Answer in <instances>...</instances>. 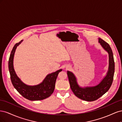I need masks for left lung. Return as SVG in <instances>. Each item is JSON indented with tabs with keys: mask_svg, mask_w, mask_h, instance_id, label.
<instances>
[{
	"mask_svg": "<svg viewBox=\"0 0 122 122\" xmlns=\"http://www.w3.org/2000/svg\"><path fill=\"white\" fill-rule=\"evenodd\" d=\"M100 43L109 54V68L107 75L102 81L96 86L82 88L77 83L74 75L70 72H67L69 83L72 92L76 97L86 101H94L101 97L108 91L111 86L114 73V61L112 50L109 44L101 39H99Z\"/></svg>",
	"mask_w": 122,
	"mask_h": 122,
	"instance_id": "1",
	"label": "left lung"
}]
</instances>
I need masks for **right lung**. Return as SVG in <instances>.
<instances>
[{"label": "right lung", "mask_w": 122, "mask_h": 122, "mask_svg": "<svg viewBox=\"0 0 122 122\" xmlns=\"http://www.w3.org/2000/svg\"><path fill=\"white\" fill-rule=\"evenodd\" d=\"M22 41L16 43L11 51L9 60V69L11 81L14 87L23 97L31 101L42 100L50 97L54 92L55 81L61 69L48 75L43 81L38 85L29 86L25 84L18 78L13 67V58L17 47Z\"/></svg>", "instance_id": "1"}]
</instances>
